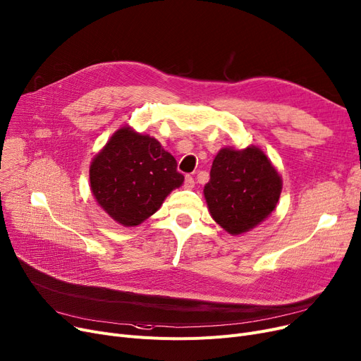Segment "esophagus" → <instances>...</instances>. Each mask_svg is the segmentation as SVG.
<instances>
[{
  "instance_id": "34e87169",
  "label": "esophagus",
  "mask_w": 361,
  "mask_h": 361,
  "mask_svg": "<svg viewBox=\"0 0 361 361\" xmlns=\"http://www.w3.org/2000/svg\"><path fill=\"white\" fill-rule=\"evenodd\" d=\"M184 187H185V189H193V187H195V178L192 176H185Z\"/></svg>"
}]
</instances>
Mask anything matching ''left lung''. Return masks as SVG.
Instances as JSON below:
<instances>
[{"label":"left lung","mask_w":361,"mask_h":361,"mask_svg":"<svg viewBox=\"0 0 361 361\" xmlns=\"http://www.w3.org/2000/svg\"><path fill=\"white\" fill-rule=\"evenodd\" d=\"M209 176L203 189L209 212L230 234L254 228L277 205L281 180L258 147L221 149Z\"/></svg>","instance_id":"obj_1"}]
</instances>
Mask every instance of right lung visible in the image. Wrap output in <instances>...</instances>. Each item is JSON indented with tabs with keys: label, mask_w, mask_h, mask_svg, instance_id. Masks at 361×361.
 Instances as JSON below:
<instances>
[{
	"label": "right lung",
	"mask_w": 361,
	"mask_h": 361,
	"mask_svg": "<svg viewBox=\"0 0 361 361\" xmlns=\"http://www.w3.org/2000/svg\"><path fill=\"white\" fill-rule=\"evenodd\" d=\"M184 181L174 156L158 140L121 128L90 166V183L99 205L118 223L138 226Z\"/></svg>",
	"instance_id": "add662e5"
}]
</instances>
